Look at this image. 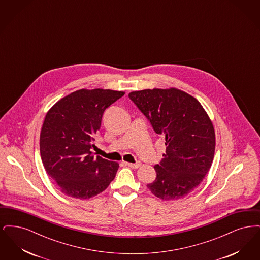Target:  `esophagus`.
I'll list each match as a JSON object with an SVG mask.
<instances>
[{"mask_svg": "<svg viewBox=\"0 0 260 260\" xmlns=\"http://www.w3.org/2000/svg\"><path fill=\"white\" fill-rule=\"evenodd\" d=\"M124 164L127 166V167H129V168H133V169H137V168H139L141 165H140V162H136V164H133V162H128V161H124Z\"/></svg>", "mask_w": 260, "mask_h": 260, "instance_id": "1", "label": "esophagus"}]
</instances>
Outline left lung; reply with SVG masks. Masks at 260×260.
<instances>
[{
	"label": "left lung",
	"mask_w": 260,
	"mask_h": 260,
	"mask_svg": "<svg viewBox=\"0 0 260 260\" xmlns=\"http://www.w3.org/2000/svg\"><path fill=\"white\" fill-rule=\"evenodd\" d=\"M128 96L166 139V154L154 167L157 177L149 190L164 201L184 198L200 185L213 161L215 133L208 113L176 87L136 90Z\"/></svg>",
	"instance_id": "8db88e82"
}]
</instances>
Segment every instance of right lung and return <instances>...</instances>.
Listing matches in <instances>:
<instances>
[{
  "label": "right lung",
  "instance_id": "1",
  "mask_svg": "<svg viewBox=\"0 0 260 260\" xmlns=\"http://www.w3.org/2000/svg\"><path fill=\"white\" fill-rule=\"evenodd\" d=\"M124 91L82 88L58 100L47 112L40 134V153L47 173L63 194L86 200L103 192L119 164L94 157L93 136L107 107Z\"/></svg>",
  "mask_w": 260,
  "mask_h": 260
}]
</instances>
